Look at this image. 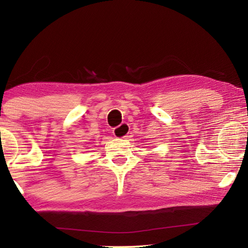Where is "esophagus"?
<instances>
[{
    "label": "esophagus",
    "mask_w": 248,
    "mask_h": 248,
    "mask_svg": "<svg viewBox=\"0 0 248 248\" xmlns=\"http://www.w3.org/2000/svg\"><path fill=\"white\" fill-rule=\"evenodd\" d=\"M130 127L127 124H121L118 127H116L112 130V134H114L116 138H120V139H125V138L128 137Z\"/></svg>",
    "instance_id": "1"
}]
</instances>
